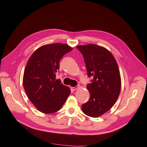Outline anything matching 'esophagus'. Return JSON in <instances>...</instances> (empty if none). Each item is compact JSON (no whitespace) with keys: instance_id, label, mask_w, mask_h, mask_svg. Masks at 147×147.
Segmentation results:
<instances>
[{"instance_id":"obj_1","label":"esophagus","mask_w":147,"mask_h":147,"mask_svg":"<svg viewBox=\"0 0 147 147\" xmlns=\"http://www.w3.org/2000/svg\"><path fill=\"white\" fill-rule=\"evenodd\" d=\"M78 89V86H75V87H71V89L72 91H75L76 89Z\"/></svg>"}]
</instances>
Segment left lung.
I'll use <instances>...</instances> for the list:
<instances>
[{
    "instance_id": "1",
    "label": "left lung",
    "mask_w": 147,
    "mask_h": 147,
    "mask_svg": "<svg viewBox=\"0 0 147 147\" xmlns=\"http://www.w3.org/2000/svg\"><path fill=\"white\" fill-rule=\"evenodd\" d=\"M84 58L88 76H93L87 85L90 98L82 105L86 115L97 118L109 111L117 101L121 91L119 68L112 54L103 47L93 44L76 47Z\"/></svg>"
}]
</instances>
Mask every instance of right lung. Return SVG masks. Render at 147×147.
<instances>
[{"label":"right lung","mask_w":147,"mask_h":147,"mask_svg":"<svg viewBox=\"0 0 147 147\" xmlns=\"http://www.w3.org/2000/svg\"><path fill=\"white\" fill-rule=\"evenodd\" d=\"M73 50L66 44H47L36 49L24 69L23 84L30 101L44 113L61 109L71 93L69 88L56 79L63 56Z\"/></svg>","instance_id":"right-lung-1"}]
</instances>
